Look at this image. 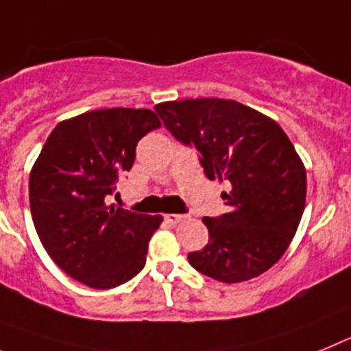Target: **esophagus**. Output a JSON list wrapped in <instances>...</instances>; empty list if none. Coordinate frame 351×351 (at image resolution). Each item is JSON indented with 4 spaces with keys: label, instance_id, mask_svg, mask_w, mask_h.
<instances>
[{
    "label": "esophagus",
    "instance_id": "34e87169",
    "mask_svg": "<svg viewBox=\"0 0 351 351\" xmlns=\"http://www.w3.org/2000/svg\"><path fill=\"white\" fill-rule=\"evenodd\" d=\"M185 219V215H180V213H168V215H164V220L168 223H171V226H175V223L182 222V220Z\"/></svg>",
    "mask_w": 351,
    "mask_h": 351
}]
</instances>
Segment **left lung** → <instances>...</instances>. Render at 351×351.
Returning <instances> with one entry per match:
<instances>
[{
  "instance_id": "left-lung-1",
  "label": "left lung",
  "mask_w": 351,
  "mask_h": 351,
  "mask_svg": "<svg viewBox=\"0 0 351 351\" xmlns=\"http://www.w3.org/2000/svg\"><path fill=\"white\" fill-rule=\"evenodd\" d=\"M164 128L194 147L210 180L230 183L220 217H204L208 245L187 255L222 283L252 280L274 266L292 241L306 203V171L283 129L238 101H168L156 106Z\"/></svg>"
}]
</instances>
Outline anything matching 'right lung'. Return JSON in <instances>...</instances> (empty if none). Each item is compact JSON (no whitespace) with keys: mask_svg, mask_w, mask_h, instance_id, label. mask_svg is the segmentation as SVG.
I'll use <instances>...</instances> for the list:
<instances>
[{"mask_svg":"<svg viewBox=\"0 0 351 351\" xmlns=\"http://www.w3.org/2000/svg\"><path fill=\"white\" fill-rule=\"evenodd\" d=\"M160 128L152 110L108 108L56 125L29 175L38 238L56 264L93 289H113L145 267L160 215L108 206L136 145Z\"/></svg>","mask_w":351,"mask_h":351,"instance_id":"1","label":"right lung"}]
</instances>
